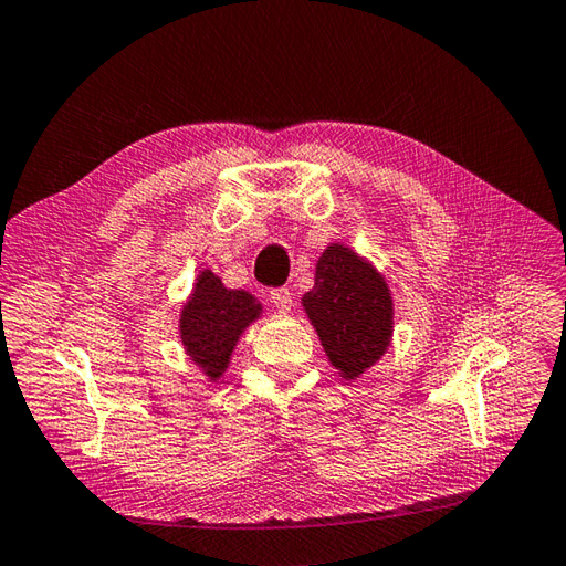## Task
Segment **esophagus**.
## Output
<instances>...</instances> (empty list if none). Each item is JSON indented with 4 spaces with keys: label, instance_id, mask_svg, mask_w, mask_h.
I'll return each instance as SVG.
<instances>
[{
    "label": "esophagus",
    "instance_id": "1",
    "mask_svg": "<svg viewBox=\"0 0 566 566\" xmlns=\"http://www.w3.org/2000/svg\"><path fill=\"white\" fill-rule=\"evenodd\" d=\"M270 298H272V303L274 306H277V311H282V313H286L289 308H292V292H289V289H272L270 292Z\"/></svg>",
    "mask_w": 566,
    "mask_h": 566
}]
</instances>
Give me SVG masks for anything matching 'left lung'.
Masks as SVG:
<instances>
[{
	"label": "left lung",
	"instance_id": "obj_1",
	"mask_svg": "<svg viewBox=\"0 0 566 566\" xmlns=\"http://www.w3.org/2000/svg\"><path fill=\"white\" fill-rule=\"evenodd\" d=\"M301 301L342 378H358L387 352L392 294L382 274L346 245H327L317 260L315 284Z\"/></svg>",
	"mask_w": 566,
	"mask_h": 566
}]
</instances>
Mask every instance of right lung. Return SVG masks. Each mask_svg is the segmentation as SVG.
I'll return each instance as SVG.
<instances>
[{"label":"right lung","mask_w":566,"mask_h":566,"mask_svg":"<svg viewBox=\"0 0 566 566\" xmlns=\"http://www.w3.org/2000/svg\"><path fill=\"white\" fill-rule=\"evenodd\" d=\"M263 311V306L241 289H227L214 272L202 270L193 294L181 311V342L193 364L217 380L229 366V356Z\"/></svg>","instance_id":"obj_1"}]
</instances>
